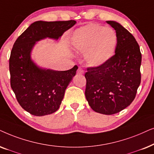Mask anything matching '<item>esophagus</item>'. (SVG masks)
<instances>
[{"label":"esophagus","instance_id":"34e87169","mask_svg":"<svg viewBox=\"0 0 154 154\" xmlns=\"http://www.w3.org/2000/svg\"><path fill=\"white\" fill-rule=\"evenodd\" d=\"M77 74H79V75H82V74H84V70H83V69L82 68V67H79V68H78V69H77Z\"/></svg>","mask_w":154,"mask_h":154}]
</instances>
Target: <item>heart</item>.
Returning a JSON list of instances; mask_svg holds the SVG:
<instances>
[{
    "label": "heart",
    "instance_id": "b5f03b06",
    "mask_svg": "<svg viewBox=\"0 0 154 154\" xmlns=\"http://www.w3.org/2000/svg\"><path fill=\"white\" fill-rule=\"evenodd\" d=\"M118 37L110 27L89 24L74 33L72 45L75 50L85 53L88 65L100 67L108 62L116 51Z\"/></svg>",
    "mask_w": 154,
    "mask_h": 154
}]
</instances>
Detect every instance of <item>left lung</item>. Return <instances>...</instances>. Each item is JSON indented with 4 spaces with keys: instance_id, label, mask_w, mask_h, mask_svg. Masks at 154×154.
<instances>
[{
    "instance_id": "obj_1",
    "label": "left lung",
    "mask_w": 154,
    "mask_h": 154,
    "mask_svg": "<svg viewBox=\"0 0 154 154\" xmlns=\"http://www.w3.org/2000/svg\"><path fill=\"white\" fill-rule=\"evenodd\" d=\"M116 30L115 55L100 67H88L85 96L94 111L104 115L120 112L134 99L141 82V54L132 34L116 21H106Z\"/></svg>"
}]
</instances>
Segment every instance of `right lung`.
Listing matches in <instances>:
<instances>
[{
  "instance_id": "add662e5",
  "label": "right lung",
  "mask_w": 154,
  "mask_h": 154,
  "mask_svg": "<svg viewBox=\"0 0 154 154\" xmlns=\"http://www.w3.org/2000/svg\"><path fill=\"white\" fill-rule=\"evenodd\" d=\"M76 21L32 23L15 41L10 53V85L18 103L26 111L44 116L58 110L65 89L78 69L77 65L66 71H57L38 66L32 59L36 42L45 38L58 41Z\"/></svg>"
}]
</instances>
